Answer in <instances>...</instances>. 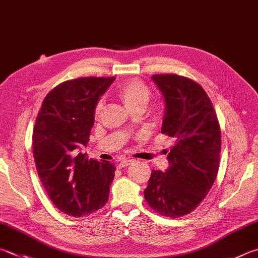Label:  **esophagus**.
Returning a JSON list of instances; mask_svg holds the SVG:
<instances>
[{
	"label": "esophagus",
	"instance_id": "esophagus-1",
	"mask_svg": "<svg viewBox=\"0 0 258 258\" xmlns=\"http://www.w3.org/2000/svg\"><path fill=\"white\" fill-rule=\"evenodd\" d=\"M133 160H131V159H121L118 162H117V166L119 168H124V167H127L130 166L131 163H132Z\"/></svg>",
	"mask_w": 258,
	"mask_h": 258
}]
</instances>
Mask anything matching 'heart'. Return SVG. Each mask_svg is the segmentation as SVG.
I'll use <instances>...</instances> for the list:
<instances>
[{
    "label": "heart",
    "mask_w": 258,
    "mask_h": 258,
    "mask_svg": "<svg viewBox=\"0 0 258 258\" xmlns=\"http://www.w3.org/2000/svg\"><path fill=\"white\" fill-rule=\"evenodd\" d=\"M116 95L128 110L137 107H145L151 97L150 89L142 81L130 80L119 84L116 89ZM101 104L96 107V115H99Z\"/></svg>",
    "instance_id": "b5f03b06"
}]
</instances>
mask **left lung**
<instances>
[{
  "instance_id": "1",
  "label": "left lung",
  "mask_w": 258,
  "mask_h": 258,
  "mask_svg": "<svg viewBox=\"0 0 258 258\" xmlns=\"http://www.w3.org/2000/svg\"><path fill=\"white\" fill-rule=\"evenodd\" d=\"M165 100L161 133L175 140L169 167L152 170L144 199L159 214L175 219L199 207L217 178L221 131L212 102L199 83L177 74H154Z\"/></svg>"
}]
</instances>
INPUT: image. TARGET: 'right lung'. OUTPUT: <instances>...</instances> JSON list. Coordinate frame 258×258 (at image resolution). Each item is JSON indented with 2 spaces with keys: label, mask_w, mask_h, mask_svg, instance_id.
<instances>
[{
  "label": "right lung",
  "mask_w": 258,
  "mask_h": 258,
  "mask_svg": "<svg viewBox=\"0 0 258 258\" xmlns=\"http://www.w3.org/2000/svg\"><path fill=\"white\" fill-rule=\"evenodd\" d=\"M115 78H79L45 97L36 118L32 152L41 184L56 208L81 218L107 203L116 168L88 159L87 147L100 96Z\"/></svg>",
  "instance_id": "obj_1"
}]
</instances>
